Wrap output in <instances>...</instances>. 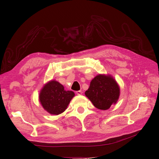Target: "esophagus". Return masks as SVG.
I'll list each match as a JSON object with an SVG mask.
<instances>
[{"label":"esophagus","instance_id":"34e87169","mask_svg":"<svg viewBox=\"0 0 159 159\" xmlns=\"http://www.w3.org/2000/svg\"><path fill=\"white\" fill-rule=\"evenodd\" d=\"M76 93H77V95H81V94H82V91H76Z\"/></svg>","mask_w":159,"mask_h":159}]
</instances>
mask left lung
<instances>
[{"label":"left lung","instance_id":"left-lung-1","mask_svg":"<svg viewBox=\"0 0 159 159\" xmlns=\"http://www.w3.org/2000/svg\"><path fill=\"white\" fill-rule=\"evenodd\" d=\"M119 92V87L113 78L98 75L91 80L85 94L95 107L106 110L117 102Z\"/></svg>","mask_w":159,"mask_h":159}]
</instances>
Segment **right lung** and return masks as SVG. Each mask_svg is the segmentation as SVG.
Here are the masks:
<instances>
[{
  "mask_svg": "<svg viewBox=\"0 0 159 159\" xmlns=\"http://www.w3.org/2000/svg\"><path fill=\"white\" fill-rule=\"evenodd\" d=\"M71 91H66L56 81H52L42 88L40 102L44 109L50 114L59 115L64 112L74 96Z\"/></svg>",
  "mask_w": 159,
  "mask_h": 159,
  "instance_id": "add662e5",
  "label": "right lung"
}]
</instances>
